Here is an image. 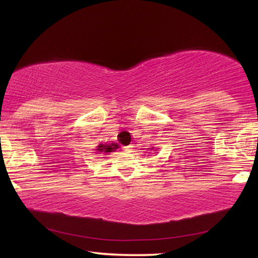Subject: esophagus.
Returning a JSON list of instances; mask_svg holds the SVG:
<instances>
[{
  "label": "esophagus",
  "mask_w": 258,
  "mask_h": 258,
  "mask_svg": "<svg viewBox=\"0 0 258 258\" xmlns=\"http://www.w3.org/2000/svg\"><path fill=\"white\" fill-rule=\"evenodd\" d=\"M124 150L128 151V153H133V151H134V146H133V144H130V146H128V147H124Z\"/></svg>",
  "instance_id": "34e87169"
}]
</instances>
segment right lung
I'll return each instance as SVG.
<instances>
[{"label":"right lung","mask_w":258,"mask_h":258,"mask_svg":"<svg viewBox=\"0 0 258 258\" xmlns=\"http://www.w3.org/2000/svg\"><path fill=\"white\" fill-rule=\"evenodd\" d=\"M97 148H98L97 150L100 151V153H110V151H112L118 147L117 144H100Z\"/></svg>","instance_id":"1"}]
</instances>
